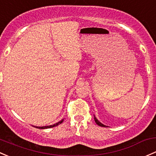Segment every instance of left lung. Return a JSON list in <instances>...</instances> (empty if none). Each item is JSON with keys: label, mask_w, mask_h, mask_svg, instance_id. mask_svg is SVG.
I'll list each match as a JSON object with an SVG mask.
<instances>
[{"label": "left lung", "mask_w": 156, "mask_h": 156, "mask_svg": "<svg viewBox=\"0 0 156 156\" xmlns=\"http://www.w3.org/2000/svg\"><path fill=\"white\" fill-rule=\"evenodd\" d=\"M94 120H95V122H96V123L97 124L98 126H101V127H108L107 126L104 125V124H102V123H101V122H99V121L98 120V119H97V118H96V117H95V116H94Z\"/></svg>", "instance_id": "left-lung-1"}]
</instances>
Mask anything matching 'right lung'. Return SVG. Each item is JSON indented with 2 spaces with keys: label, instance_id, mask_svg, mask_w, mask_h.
Masks as SVG:
<instances>
[{
  "label": "right lung",
  "instance_id": "1",
  "mask_svg": "<svg viewBox=\"0 0 156 156\" xmlns=\"http://www.w3.org/2000/svg\"><path fill=\"white\" fill-rule=\"evenodd\" d=\"M63 119H61L60 121H59V122H57V123L54 124V125H51V126H34V127L37 128V129H50V128H53L55 127V126H57L58 125H60V124H61L62 122H63Z\"/></svg>",
  "mask_w": 156,
  "mask_h": 156
}]
</instances>
